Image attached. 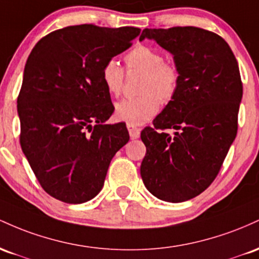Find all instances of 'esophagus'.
Listing matches in <instances>:
<instances>
[{"instance_id": "obj_1", "label": "esophagus", "mask_w": 259, "mask_h": 259, "mask_svg": "<svg viewBox=\"0 0 259 259\" xmlns=\"http://www.w3.org/2000/svg\"><path fill=\"white\" fill-rule=\"evenodd\" d=\"M127 130H128L130 132L131 139H137L139 137V135H141V130H139L138 127H136L135 124L127 123Z\"/></svg>"}]
</instances>
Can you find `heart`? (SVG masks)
<instances>
[{
    "label": "heart",
    "mask_w": 259,
    "mask_h": 259,
    "mask_svg": "<svg viewBox=\"0 0 259 259\" xmlns=\"http://www.w3.org/2000/svg\"><path fill=\"white\" fill-rule=\"evenodd\" d=\"M128 69L144 73L141 97L122 99L116 104L118 120L131 124H142L159 111V99L167 103L176 94L180 83V69L174 63L164 62L160 51L148 45H137L124 56ZM124 72L116 60H109L101 69V79L112 97L120 95L123 88Z\"/></svg>",
    "instance_id": "1"
}]
</instances>
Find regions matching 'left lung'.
<instances>
[{
    "mask_svg": "<svg viewBox=\"0 0 259 259\" xmlns=\"http://www.w3.org/2000/svg\"><path fill=\"white\" fill-rule=\"evenodd\" d=\"M155 40L180 69L176 94L145 127L144 186L165 202L194 198L214 181L237 133L242 99L239 65L228 42L196 27L144 29L139 41ZM175 129L171 138L164 129Z\"/></svg>",
    "mask_w": 259,
    "mask_h": 259,
    "instance_id": "1",
    "label": "left lung"
}]
</instances>
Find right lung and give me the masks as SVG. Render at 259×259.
Segmentation results:
<instances>
[{"mask_svg": "<svg viewBox=\"0 0 259 259\" xmlns=\"http://www.w3.org/2000/svg\"><path fill=\"white\" fill-rule=\"evenodd\" d=\"M139 28L72 25L39 40L24 67L17 103L20 147L46 193L79 204L100 192L111 159L130 141L101 69L131 48Z\"/></svg>", "mask_w": 259, "mask_h": 259, "instance_id": "obj_1", "label": "right lung"}]
</instances>
